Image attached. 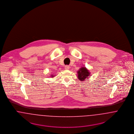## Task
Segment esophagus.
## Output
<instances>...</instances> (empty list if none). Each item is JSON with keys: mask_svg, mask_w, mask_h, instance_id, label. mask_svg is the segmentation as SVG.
I'll return each instance as SVG.
<instances>
[{"mask_svg": "<svg viewBox=\"0 0 134 134\" xmlns=\"http://www.w3.org/2000/svg\"><path fill=\"white\" fill-rule=\"evenodd\" d=\"M64 69H65V70H69V69H70V66H69V65H65V66H64Z\"/></svg>", "mask_w": 134, "mask_h": 134, "instance_id": "34e87169", "label": "esophagus"}]
</instances>
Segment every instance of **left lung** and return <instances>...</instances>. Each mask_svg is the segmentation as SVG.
Returning a JSON list of instances; mask_svg holds the SVG:
<instances>
[{
    "mask_svg": "<svg viewBox=\"0 0 134 134\" xmlns=\"http://www.w3.org/2000/svg\"><path fill=\"white\" fill-rule=\"evenodd\" d=\"M77 73V77L80 81H84L88 78V76H90L91 73L89 72V70H87L86 67H82L80 69Z\"/></svg>",
    "mask_w": 134,
    "mask_h": 134,
    "instance_id": "8db88e82",
    "label": "left lung"
}]
</instances>
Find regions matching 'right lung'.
Returning a JSON list of instances; mask_svg holds the SVG:
<instances>
[{"label": "right lung", "mask_w": 134, "mask_h": 134, "mask_svg": "<svg viewBox=\"0 0 134 134\" xmlns=\"http://www.w3.org/2000/svg\"><path fill=\"white\" fill-rule=\"evenodd\" d=\"M53 76H54V75H52V76H51V77H53Z\"/></svg>", "instance_id": "1"}]
</instances>
